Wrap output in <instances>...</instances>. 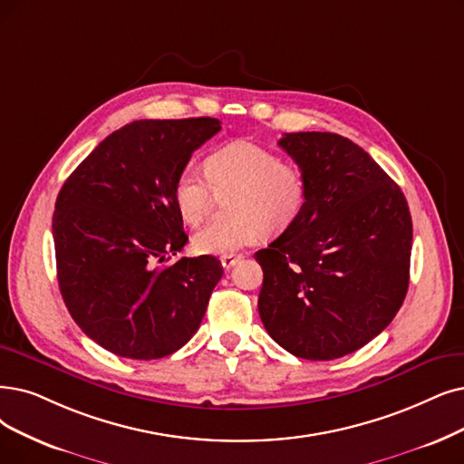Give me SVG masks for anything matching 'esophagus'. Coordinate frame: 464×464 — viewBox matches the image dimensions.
Instances as JSON below:
<instances>
[{
	"instance_id": "esophagus-1",
	"label": "esophagus",
	"mask_w": 464,
	"mask_h": 464,
	"mask_svg": "<svg viewBox=\"0 0 464 464\" xmlns=\"http://www.w3.org/2000/svg\"><path fill=\"white\" fill-rule=\"evenodd\" d=\"M239 258H242V255H225V256H220V265H222V268H227V270H230Z\"/></svg>"
}]
</instances>
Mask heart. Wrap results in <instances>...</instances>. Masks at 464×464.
<instances>
[{
	"label": "heart",
	"instance_id": "obj_1",
	"mask_svg": "<svg viewBox=\"0 0 464 464\" xmlns=\"http://www.w3.org/2000/svg\"><path fill=\"white\" fill-rule=\"evenodd\" d=\"M206 176L182 169L173 184L180 218L199 227L208 218L215 192L230 194L227 220H215L194 236L201 255H234L266 236L284 232L303 215L310 184L301 165L282 161L276 152L249 140H234L206 158Z\"/></svg>",
	"mask_w": 464,
	"mask_h": 464
}]
</instances>
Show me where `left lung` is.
Instances as JSON below:
<instances>
[{"label": "left lung", "mask_w": 464, "mask_h": 464, "mask_svg": "<svg viewBox=\"0 0 464 464\" xmlns=\"http://www.w3.org/2000/svg\"><path fill=\"white\" fill-rule=\"evenodd\" d=\"M308 177L299 220L255 253L258 314L268 335L304 360L356 352L391 324L410 285L413 225L398 184L337 133H287Z\"/></svg>", "instance_id": "left-lung-1"}]
</instances>
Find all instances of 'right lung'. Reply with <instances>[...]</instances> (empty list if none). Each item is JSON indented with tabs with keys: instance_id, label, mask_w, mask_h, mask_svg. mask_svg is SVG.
<instances>
[{
	"instance_id": "add662e5",
	"label": "right lung",
	"mask_w": 464,
	"mask_h": 464,
	"mask_svg": "<svg viewBox=\"0 0 464 464\" xmlns=\"http://www.w3.org/2000/svg\"><path fill=\"white\" fill-rule=\"evenodd\" d=\"M218 131L215 118L127 123L63 184L53 213L61 295L85 335L116 356H169L203 320L218 258L163 263L188 242L175 179Z\"/></svg>"
}]
</instances>
